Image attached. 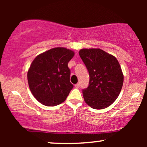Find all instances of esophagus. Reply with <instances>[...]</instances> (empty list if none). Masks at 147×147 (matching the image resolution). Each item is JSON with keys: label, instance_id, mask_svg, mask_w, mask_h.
I'll use <instances>...</instances> for the list:
<instances>
[{"label": "esophagus", "instance_id": "1", "mask_svg": "<svg viewBox=\"0 0 147 147\" xmlns=\"http://www.w3.org/2000/svg\"><path fill=\"white\" fill-rule=\"evenodd\" d=\"M80 86V84H76V85H75V88H79Z\"/></svg>", "mask_w": 147, "mask_h": 147}]
</instances>
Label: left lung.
I'll list each match as a JSON object with an SVG mask.
<instances>
[{
  "mask_svg": "<svg viewBox=\"0 0 147 147\" xmlns=\"http://www.w3.org/2000/svg\"><path fill=\"white\" fill-rule=\"evenodd\" d=\"M79 55L90 75L88 87L82 90L84 101L94 109L106 108L117 99L123 85L118 60L100 49H82Z\"/></svg>",
  "mask_w": 147,
  "mask_h": 147,
  "instance_id": "8db88e82",
  "label": "left lung"
}]
</instances>
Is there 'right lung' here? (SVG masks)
Listing matches in <instances>:
<instances>
[{
  "label": "right lung",
  "instance_id": "obj_1",
  "mask_svg": "<svg viewBox=\"0 0 147 147\" xmlns=\"http://www.w3.org/2000/svg\"><path fill=\"white\" fill-rule=\"evenodd\" d=\"M74 52L55 47L35 58L27 72L31 93L43 105L55 106L63 102L74 88L70 82L68 62Z\"/></svg>",
  "mask_w": 147,
  "mask_h": 147
}]
</instances>
